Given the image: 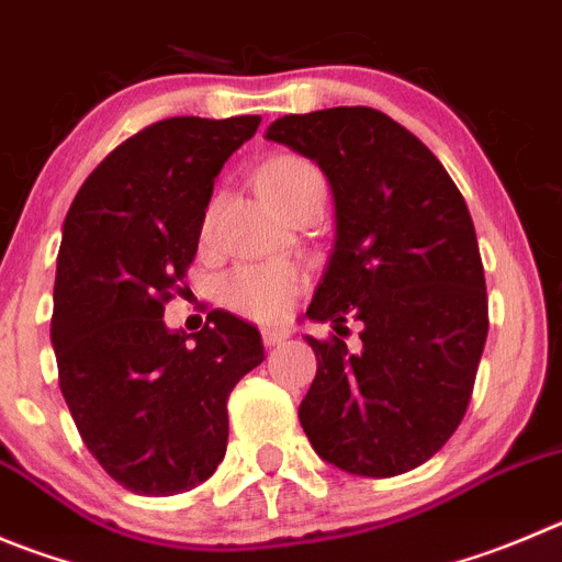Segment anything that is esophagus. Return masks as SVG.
I'll list each match as a JSON object with an SVG mask.
<instances>
[{"label":"esophagus","mask_w":562,"mask_h":562,"mask_svg":"<svg viewBox=\"0 0 562 562\" xmlns=\"http://www.w3.org/2000/svg\"><path fill=\"white\" fill-rule=\"evenodd\" d=\"M282 340H288V329H280V327L263 329V346H266V349H274V346H280Z\"/></svg>","instance_id":"esophagus-1"}]
</instances>
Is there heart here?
Wrapping results in <instances>:
<instances>
[{
	"instance_id": "1",
	"label": "heart",
	"mask_w": 562,
	"mask_h": 562,
	"mask_svg": "<svg viewBox=\"0 0 562 562\" xmlns=\"http://www.w3.org/2000/svg\"><path fill=\"white\" fill-rule=\"evenodd\" d=\"M260 191L269 196L274 207L282 213L293 207L299 199H305L311 191H327L324 175L316 162L299 155H280L266 162L260 175ZM213 216L204 218V235L210 233ZM302 288V274L291 266H240L233 274L222 280V299L229 311L251 322H277L285 316L293 305V296Z\"/></svg>"
}]
</instances>
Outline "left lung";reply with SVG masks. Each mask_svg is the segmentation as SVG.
<instances>
[{"mask_svg": "<svg viewBox=\"0 0 562 562\" xmlns=\"http://www.w3.org/2000/svg\"><path fill=\"white\" fill-rule=\"evenodd\" d=\"M266 138L318 162L335 193V246L307 316L364 322L360 353L307 338L318 369L299 405L318 458L396 476L460 427L487 338L474 222L438 157L374 108L282 115Z\"/></svg>", "mask_w": 562, "mask_h": 562, "instance_id": "obj_1", "label": "left lung"}]
</instances>
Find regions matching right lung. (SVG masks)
Listing matches in <instances>:
<instances>
[{
  "mask_svg": "<svg viewBox=\"0 0 562 562\" xmlns=\"http://www.w3.org/2000/svg\"><path fill=\"white\" fill-rule=\"evenodd\" d=\"M260 115H175L115 146L63 224L52 346L71 418L97 463L133 494L171 496L227 452V400L263 363L260 333L227 311L199 333L162 324L227 157Z\"/></svg>",
  "mask_w": 562,
  "mask_h": 562,
  "instance_id": "add662e5",
  "label": "right lung"
}]
</instances>
